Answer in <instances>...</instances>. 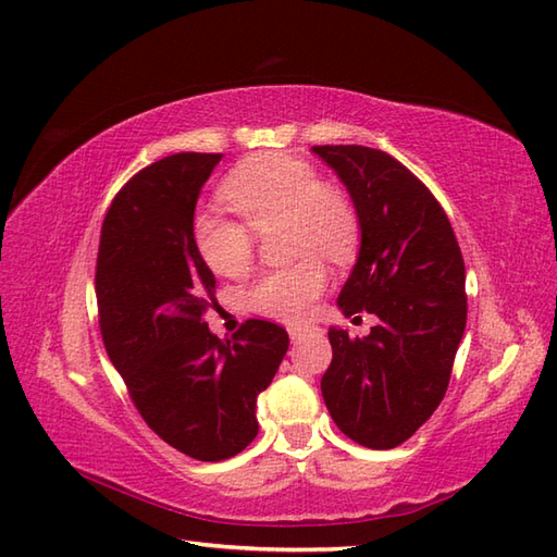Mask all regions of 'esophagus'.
Segmentation results:
<instances>
[{
	"instance_id": "esophagus-1",
	"label": "esophagus",
	"mask_w": 557,
	"mask_h": 557,
	"mask_svg": "<svg viewBox=\"0 0 557 557\" xmlns=\"http://www.w3.org/2000/svg\"><path fill=\"white\" fill-rule=\"evenodd\" d=\"M287 333H289L292 342H301L304 337L321 333V327H315V325H289V327H287Z\"/></svg>"
}]
</instances>
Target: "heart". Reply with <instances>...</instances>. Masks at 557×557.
<instances>
[{
    "label": "heart",
    "mask_w": 557,
    "mask_h": 557,
    "mask_svg": "<svg viewBox=\"0 0 557 557\" xmlns=\"http://www.w3.org/2000/svg\"><path fill=\"white\" fill-rule=\"evenodd\" d=\"M222 196L244 222L218 210L196 212L191 239L198 256L218 275L242 277L253 263L256 232L285 224L289 253L306 256L268 270L248 289V304L277 321H306L330 280L325 263L313 253L345 263L357 251L359 218L349 200L323 186L311 164L277 152L239 164L224 180Z\"/></svg>",
    "instance_id": "heart-1"
}]
</instances>
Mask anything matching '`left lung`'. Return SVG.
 <instances>
[{"instance_id": "left-lung-1", "label": "left lung", "mask_w": 557, "mask_h": 557, "mask_svg": "<svg viewBox=\"0 0 557 557\" xmlns=\"http://www.w3.org/2000/svg\"><path fill=\"white\" fill-rule=\"evenodd\" d=\"M354 200L357 265L342 287L345 315H377L371 335L330 327L321 389L354 443L397 447L441 405L467 325L465 260L435 196L405 164L366 146H313Z\"/></svg>"}]
</instances>
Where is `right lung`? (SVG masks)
Wrapping results in <instances>:
<instances>
[{"label": "right lung", "mask_w": 557, "mask_h": 557, "mask_svg": "<svg viewBox=\"0 0 557 557\" xmlns=\"http://www.w3.org/2000/svg\"><path fill=\"white\" fill-rule=\"evenodd\" d=\"M220 152L152 162L114 196L100 232L96 294L108 357L164 443L230 459L258 433L256 399L289 347L285 327L251 318L232 339L208 330L215 275L191 239L196 200Z\"/></svg>", "instance_id": "obj_1"}]
</instances>
